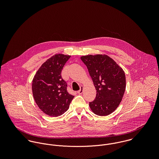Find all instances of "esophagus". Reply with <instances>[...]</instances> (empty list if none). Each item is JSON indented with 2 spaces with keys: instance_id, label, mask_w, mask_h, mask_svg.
<instances>
[{
  "instance_id": "obj_1",
  "label": "esophagus",
  "mask_w": 159,
  "mask_h": 159,
  "mask_svg": "<svg viewBox=\"0 0 159 159\" xmlns=\"http://www.w3.org/2000/svg\"><path fill=\"white\" fill-rule=\"evenodd\" d=\"M83 89H84V87H83V86H81L80 89L77 92V93H78V94H81V93L83 92Z\"/></svg>"
}]
</instances>
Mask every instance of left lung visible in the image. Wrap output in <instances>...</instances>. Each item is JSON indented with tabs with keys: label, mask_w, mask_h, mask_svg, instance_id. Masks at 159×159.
<instances>
[{
	"label": "left lung",
	"mask_w": 159,
	"mask_h": 159,
	"mask_svg": "<svg viewBox=\"0 0 159 159\" xmlns=\"http://www.w3.org/2000/svg\"><path fill=\"white\" fill-rule=\"evenodd\" d=\"M86 66L97 91L94 100L89 102L91 110L98 116L113 113L119 105L125 90L124 70L105 54L81 57Z\"/></svg>",
	"instance_id": "1"
}]
</instances>
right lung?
Segmentation results:
<instances>
[{
    "label": "right lung",
    "instance_id": "obj_1",
    "mask_svg": "<svg viewBox=\"0 0 159 159\" xmlns=\"http://www.w3.org/2000/svg\"><path fill=\"white\" fill-rule=\"evenodd\" d=\"M70 56L56 54L37 71L32 81L34 100L45 113L57 117L64 113L74 98L67 91V84L61 76V71Z\"/></svg>",
    "mask_w": 159,
    "mask_h": 159
}]
</instances>
